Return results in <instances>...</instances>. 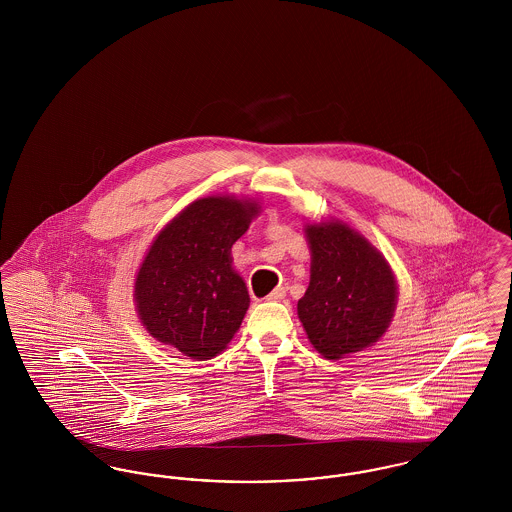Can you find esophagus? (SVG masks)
I'll return each mask as SVG.
<instances>
[{
  "label": "esophagus",
  "instance_id": "obj_1",
  "mask_svg": "<svg viewBox=\"0 0 512 512\" xmlns=\"http://www.w3.org/2000/svg\"><path fill=\"white\" fill-rule=\"evenodd\" d=\"M284 297H286V288H282V286L267 295L268 301H282Z\"/></svg>",
  "mask_w": 512,
  "mask_h": 512
}]
</instances>
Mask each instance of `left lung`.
Segmentation results:
<instances>
[{
  "mask_svg": "<svg viewBox=\"0 0 512 512\" xmlns=\"http://www.w3.org/2000/svg\"><path fill=\"white\" fill-rule=\"evenodd\" d=\"M311 282L297 315L326 359H341L380 340L390 326L397 286L390 265L341 222L307 226Z\"/></svg>",
  "mask_w": 512,
  "mask_h": 512,
  "instance_id": "left-lung-1",
  "label": "left lung"
}]
</instances>
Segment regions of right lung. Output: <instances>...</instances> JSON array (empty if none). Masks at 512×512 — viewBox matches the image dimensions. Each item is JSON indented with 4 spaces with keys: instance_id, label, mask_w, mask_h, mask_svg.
Masks as SVG:
<instances>
[{
    "instance_id": "obj_1",
    "label": "right lung",
    "mask_w": 512,
    "mask_h": 512,
    "mask_svg": "<svg viewBox=\"0 0 512 512\" xmlns=\"http://www.w3.org/2000/svg\"><path fill=\"white\" fill-rule=\"evenodd\" d=\"M257 211V203L213 195L161 230L134 288L138 315L153 338L199 361L228 345L249 307L230 249Z\"/></svg>"
}]
</instances>
